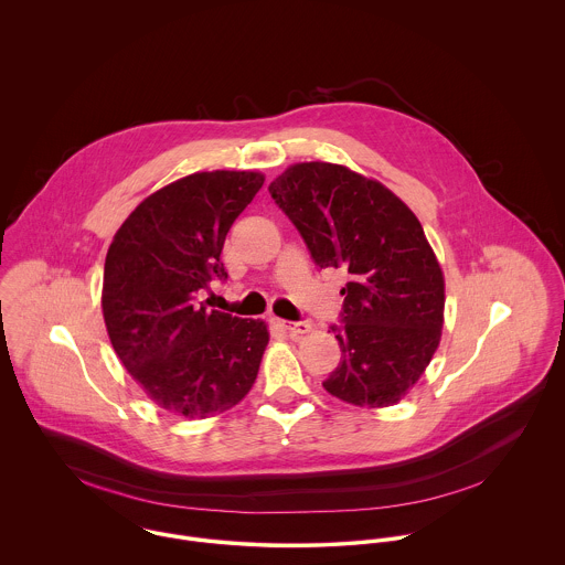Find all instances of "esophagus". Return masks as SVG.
I'll return each instance as SVG.
<instances>
[{"instance_id": "1", "label": "esophagus", "mask_w": 565, "mask_h": 565, "mask_svg": "<svg viewBox=\"0 0 565 565\" xmlns=\"http://www.w3.org/2000/svg\"><path fill=\"white\" fill-rule=\"evenodd\" d=\"M278 326H280L282 330H287L289 334H307V332H311V328H313V323L307 322V320H302V322H285V320H278Z\"/></svg>"}]
</instances>
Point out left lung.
I'll list each match as a JSON object with an SVG mask.
<instances>
[{
  "mask_svg": "<svg viewBox=\"0 0 565 565\" xmlns=\"http://www.w3.org/2000/svg\"><path fill=\"white\" fill-rule=\"evenodd\" d=\"M269 193L316 265L341 267V361L323 390L356 406H390L419 381L444 326V274L422 224L385 184L343 164L298 162Z\"/></svg>",
  "mask_w": 565,
  "mask_h": 565,
  "instance_id": "obj_1",
  "label": "left lung"
}]
</instances>
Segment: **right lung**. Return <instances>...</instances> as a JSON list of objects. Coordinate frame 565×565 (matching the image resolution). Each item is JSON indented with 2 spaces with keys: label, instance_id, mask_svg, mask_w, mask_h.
Here are the masks:
<instances>
[{
  "label": "right lung",
  "instance_id": "1",
  "mask_svg": "<svg viewBox=\"0 0 565 565\" xmlns=\"http://www.w3.org/2000/svg\"><path fill=\"white\" fill-rule=\"evenodd\" d=\"M263 182L258 171L184 175L146 198L108 247L102 311L110 343L169 413H224L256 381L265 322L206 311L198 294L228 278L220 258L226 235Z\"/></svg>",
  "mask_w": 565,
  "mask_h": 565
}]
</instances>
